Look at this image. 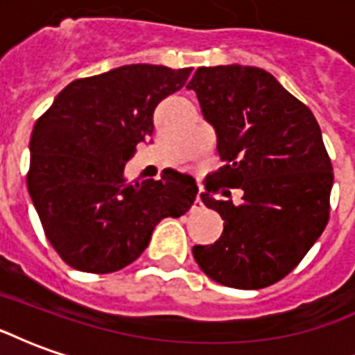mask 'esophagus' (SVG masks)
Here are the masks:
<instances>
[{
	"label": "esophagus",
	"mask_w": 355,
	"mask_h": 355,
	"mask_svg": "<svg viewBox=\"0 0 355 355\" xmlns=\"http://www.w3.org/2000/svg\"><path fill=\"white\" fill-rule=\"evenodd\" d=\"M196 201H198V203H200V205H201V198H200V196H198V200H196Z\"/></svg>",
	"instance_id": "esophagus-1"
}]
</instances>
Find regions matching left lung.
<instances>
[{
  "instance_id": "8db88e82",
  "label": "left lung",
  "mask_w": 355,
  "mask_h": 355,
  "mask_svg": "<svg viewBox=\"0 0 355 355\" xmlns=\"http://www.w3.org/2000/svg\"><path fill=\"white\" fill-rule=\"evenodd\" d=\"M186 89L198 94L226 163L201 193L223 216V236L193 245V259L220 285L268 287L304 259L327 226L333 167L320 125L308 106L254 66H201ZM220 185L241 187L244 201L216 200Z\"/></svg>"
}]
</instances>
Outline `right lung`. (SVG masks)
<instances>
[{
    "label": "right lung",
    "instance_id": "right-lung-1",
    "mask_svg": "<svg viewBox=\"0 0 355 355\" xmlns=\"http://www.w3.org/2000/svg\"><path fill=\"white\" fill-rule=\"evenodd\" d=\"M192 68L127 64L66 85L35 121L28 192L60 259L110 274L139 259L159 220L184 215L198 184L163 171L127 182L125 163L154 131V110L184 87Z\"/></svg>",
    "mask_w": 355,
    "mask_h": 355
}]
</instances>
